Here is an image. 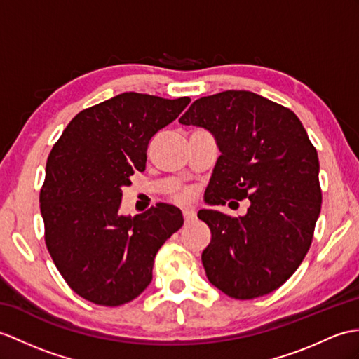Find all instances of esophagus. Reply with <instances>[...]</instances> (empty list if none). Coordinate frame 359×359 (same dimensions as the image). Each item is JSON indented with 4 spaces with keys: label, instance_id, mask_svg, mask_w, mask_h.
I'll return each instance as SVG.
<instances>
[{
    "label": "esophagus",
    "instance_id": "34e87169",
    "mask_svg": "<svg viewBox=\"0 0 359 359\" xmlns=\"http://www.w3.org/2000/svg\"><path fill=\"white\" fill-rule=\"evenodd\" d=\"M183 219L185 223H191L197 219V212L194 210H183Z\"/></svg>",
    "mask_w": 359,
    "mask_h": 359
}]
</instances>
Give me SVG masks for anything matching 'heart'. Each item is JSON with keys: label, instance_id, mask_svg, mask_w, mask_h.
Wrapping results in <instances>:
<instances>
[{"label": "heart", "instance_id": "b5f03b06", "mask_svg": "<svg viewBox=\"0 0 359 359\" xmlns=\"http://www.w3.org/2000/svg\"><path fill=\"white\" fill-rule=\"evenodd\" d=\"M176 197L179 198V200H182V202H187V200H189L191 197H193V191L191 189H180L179 193L176 194Z\"/></svg>", "mask_w": 359, "mask_h": 359}]
</instances>
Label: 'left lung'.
Masks as SVG:
<instances>
[{
	"instance_id": "8db88e82",
	"label": "left lung",
	"mask_w": 359,
	"mask_h": 359,
	"mask_svg": "<svg viewBox=\"0 0 359 359\" xmlns=\"http://www.w3.org/2000/svg\"><path fill=\"white\" fill-rule=\"evenodd\" d=\"M179 122L217 140L206 202H251L238 219L198 211L211 229L202 252L208 280L237 299L271 294L302 264L321 211L318 154L303 123L289 108L245 90L200 97Z\"/></svg>"
}]
</instances>
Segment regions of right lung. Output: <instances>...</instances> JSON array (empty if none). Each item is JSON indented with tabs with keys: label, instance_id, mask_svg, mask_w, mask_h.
Here are the masks:
<instances>
[{
	"label": "right lung",
	"instance_id": "1",
	"mask_svg": "<svg viewBox=\"0 0 359 359\" xmlns=\"http://www.w3.org/2000/svg\"><path fill=\"white\" fill-rule=\"evenodd\" d=\"M189 97L122 93L67 125L47 159L39 194L50 255L74 292L101 306L139 297L153 280L154 257L183 224L179 208L159 203L122 215V188L144 171L149 140Z\"/></svg>",
	"mask_w": 359,
	"mask_h": 359
}]
</instances>
